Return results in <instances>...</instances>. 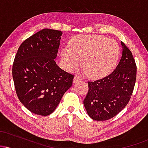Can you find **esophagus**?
Segmentation results:
<instances>
[{
    "label": "esophagus",
    "mask_w": 148,
    "mask_h": 148,
    "mask_svg": "<svg viewBox=\"0 0 148 148\" xmlns=\"http://www.w3.org/2000/svg\"><path fill=\"white\" fill-rule=\"evenodd\" d=\"M82 81V78L81 76H78V75H75L74 77V79H73V83H76V82H79V81Z\"/></svg>",
    "instance_id": "esophagus-1"
}]
</instances>
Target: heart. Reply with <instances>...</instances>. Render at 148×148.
I'll return each instance as SVG.
<instances>
[{
    "label": "heart",
    "mask_w": 148,
    "mask_h": 148,
    "mask_svg": "<svg viewBox=\"0 0 148 148\" xmlns=\"http://www.w3.org/2000/svg\"><path fill=\"white\" fill-rule=\"evenodd\" d=\"M120 48L113 39L98 35H80L74 37L69 49L61 51L60 56L69 70L79 67L84 60L85 73L92 78H100L113 71L118 60Z\"/></svg>",
    "instance_id": "1"
}]
</instances>
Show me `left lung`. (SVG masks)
<instances>
[{
  "label": "left lung",
  "mask_w": 148,
  "mask_h": 148,
  "mask_svg": "<svg viewBox=\"0 0 148 148\" xmlns=\"http://www.w3.org/2000/svg\"><path fill=\"white\" fill-rule=\"evenodd\" d=\"M123 54L111 74L103 79L88 81V92L84 104L88 115L103 121L115 116L127 106L136 79V64L132 53L121 42Z\"/></svg>",
  "instance_id": "1"
}]
</instances>
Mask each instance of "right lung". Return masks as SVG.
Wrapping results in <instances>:
<instances>
[{
	"instance_id": "1",
	"label": "right lung",
	"mask_w": 148,
	"mask_h": 148,
	"mask_svg": "<svg viewBox=\"0 0 148 148\" xmlns=\"http://www.w3.org/2000/svg\"><path fill=\"white\" fill-rule=\"evenodd\" d=\"M60 30L45 28L22 42L12 66V77L18 99L35 114L50 115L66 91L74 75L56 64Z\"/></svg>"
}]
</instances>
